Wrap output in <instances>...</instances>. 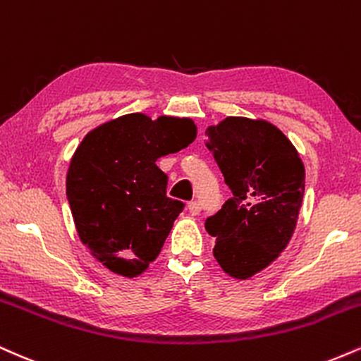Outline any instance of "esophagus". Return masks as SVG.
<instances>
[{"label":"esophagus","instance_id":"1","mask_svg":"<svg viewBox=\"0 0 361 361\" xmlns=\"http://www.w3.org/2000/svg\"><path fill=\"white\" fill-rule=\"evenodd\" d=\"M188 209H189V213L192 214V216H197L199 213H201V202H199V201H192V202H189Z\"/></svg>","mask_w":361,"mask_h":361}]
</instances>
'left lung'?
Returning a JSON list of instances; mask_svg holds the SVG:
<instances>
[{
	"mask_svg": "<svg viewBox=\"0 0 361 361\" xmlns=\"http://www.w3.org/2000/svg\"><path fill=\"white\" fill-rule=\"evenodd\" d=\"M233 197L206 219L214 258L228 275L248 279L283 252L304 196V164L290 140L264 120L230 116L206 130Z\"/></svg>",
	"mask_w": 361,
	"mask_h": 361,
	"instance_id": "obj_1",
	"label": "left lung"
}]
</instances>
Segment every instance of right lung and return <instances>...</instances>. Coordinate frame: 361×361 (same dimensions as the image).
I'll list each match as a JSON object with an SVG mask.
<instances>
[{"instance_id":"obj_1","label":"right lung","mask_w":361,"mask_h":361,"mask_svg":"<svg viewBox=\"0 0 361 361\" xmlns=\"http://www.w3.org/2000/svg\"><path fill=\"white\" fill-rule=\"evenodd\" d=\"M189 118L131 113L97 126L72 157L66 192L79 238L106 269L137 277L159 257L184 202L157 159L194 142Z\"/></svg>"}]
</instances>
